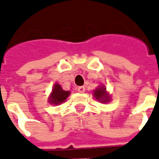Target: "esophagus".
I'll use <instances>...</instances> for the list:
<instances>
[{"label": "esophagus", "mask_w": 159, "mask_h": 159, "mask_svg": "<svg viewBox=\"0 0 159 159\" xmlns=\"http://www.w3.org/2000/svg\"><path fill=\"white\" fill-rule=\"evenodd\" d=\"M78 91H79L80 93H84V92H85V88H84V87H79V88H78Z\"/></svg>", "instance_id": "1"}]
</instances>
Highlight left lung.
I'll list each match as a JSON object with an SVG mask.
<instances>
[{"label": "left lung", "mask_w": 159, "mask_h": 159, "mask_svg": "<svg viewBox=\"0 0 159 159\" xmlns=\"http://www.w3.org/2000/svg\"><path fill=\"white\" fill-rule=\"evenodd\" d=\"M94 95L97 100L102 102H107L110 100V97L108 96V94L106 93V89L103 87L95 89Z\"/></svg>", "instance_id": "left-lung-1"}]
</instances>
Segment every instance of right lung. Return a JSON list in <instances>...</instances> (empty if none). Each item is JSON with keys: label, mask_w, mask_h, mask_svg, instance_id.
I'll use <instances>...</instances> for the list:
<instances>
[{"label": "right lung", "mask_w": 159, "mask_h": 159, "mask_svg": "<svg viewBox=\"0 0 159 159\" xmlns=\"http://www.w3.org/2000/svg\"><path fill=\"white\" fill-rule=\"evenodd\" d=\"M70 92L69 91H64L61 88L60 85L56 84L54 86V89L52 90V94L49 98V102L51 104H59L62 103L63 102L66 100V98L69 96Z\"/></svg>", "instance_id": "1"}]
</instances>
